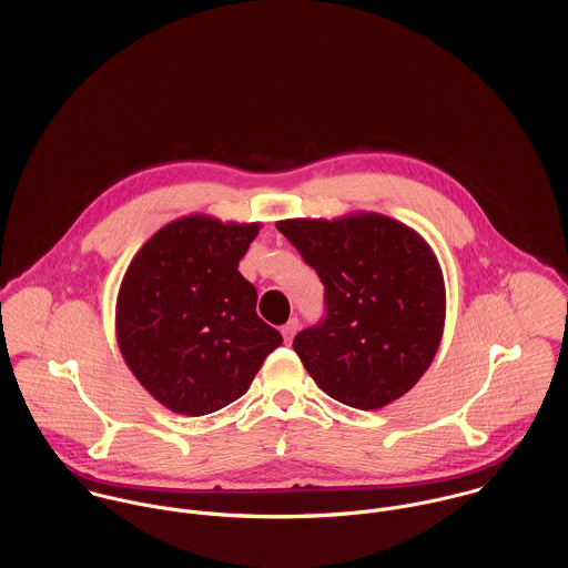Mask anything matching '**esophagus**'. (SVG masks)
Returning a JSON list of instances; mask_svg holds the SVG:
<instances>
[{
	"mask_svg": "<svg viewBox=\"0 0 568 568\" xmlns=\"http://www.w3.org/2000/svg\"><path fill=\"white\" fill-rule=\"evenodd\" d=\"M297 327H300V320H297V317H293L288 324L282 327V336H284V341H286V343H291V341H293V336H295Z\"/></svg>",
	"mask_w": 568,
	"mask_h": 568,
	"instance_id": "esophagus-1",
	"label": "esophagus"
}]
</instances>
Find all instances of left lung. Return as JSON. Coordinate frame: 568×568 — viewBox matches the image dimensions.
<instances>
[{
    "mask_svg": "<svg viewBox=\"0 0 568 568\" xmlns=\"http://www.w3.org/2000/svg\"><path fill=\"white\" fill-rule=\"evenodd\" d=\"M277 230L324 282V320L293 341L315 383L361 410L405 396L444 332V277L430 246L403 223L367 212L291 219Z\"/></svg>",
    "mask_w": 568,
    "mask_h": 568,
    "instance_id": "1",
    "label": "left lung"
}]
</instances>
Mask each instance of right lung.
I'll list each match as a JSON object with an SVG mask.
<instances>
[{
	"label": "right lung",
	"mask_w": 568,
	"mask_h": 568,
	"mask_svg": "<svg viewBox=\"0 0 568 568\" xmlns=\"http://www.w3.org/2000/svg\"><path fill=\"white\" fill-rule=\"evenodd\" d=\"M260 223L185 216L129 264L115 308L120 352L163 406L207 415L239 400L282 334L257 313L239 262Z\"/></svg>",
	"instance_id": "1"
}]
</instances>
